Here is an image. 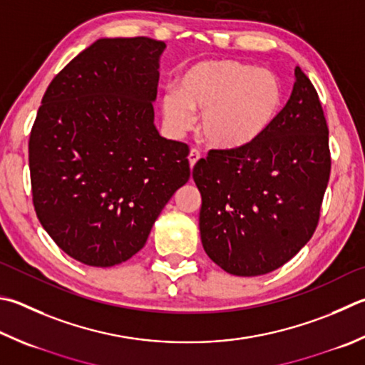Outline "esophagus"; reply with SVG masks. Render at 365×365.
Here are the masks:
<instances>
[{"label": "esophagus", "instance_id": "esophagus-1", "mask_svg": "<svg viewBox=\"0 0 365 365\" xmlns=\"http://www.w3.org/2000/svg\"><path fill=\"white\" fill-rule=\"evenodd\" d=\"M201 160V153L200 151H197L196 148H193L190 151V155H188V163H190V168L193 169L195 168V164Z\"/></svg>", "mask_w": 365, "mask_h": 365}]
</instances>
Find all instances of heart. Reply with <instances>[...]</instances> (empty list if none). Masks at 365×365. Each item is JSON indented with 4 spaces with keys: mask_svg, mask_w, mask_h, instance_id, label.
Listing matches in <instances>:
<instances>
[{
    "mask_svg": "<svg viewBox=\"0 0 365 365\" xmlns=\"http://www.w3.org/2000/svg\"><path fill=\"white\" fill-rule=\"evenodd\" d=\"M284 107L286 84L276 71L231 58L193 63L178 78L175 92L161 101L170 134L182 135L191 128V111L201 115L202 140L228 153L262 140Z\"/></svg>",
    "mask_w": 365,
    "mask_h": 365,
    "instance_id": "obj_1",
    "label": "heart"
}]
</instances>
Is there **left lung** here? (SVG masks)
Returning a JSON list of instances; mask_svg holds the SVG:
<instances>
[{
    "instance_id": "1",
    "label": "left lung",
    "mask_w": 365,
    "mask_h": 365,
    "mask_svg": "<svg viewBox=\"0 0 365 365\" xmlns=\"http://www.w3.org/2000/svg\"><path fill=\"white\" fill-rule=\"evenodd\" d=\"M329 177L326 116L297 67L292 96L262 140L233 153L210 150L195 164L205 254L236 276L282 267L313 236Z\"/></svg>"
}]
</instances>
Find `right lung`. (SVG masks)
<instances>
[{"mask_svg":"<svg viewBox=\"0 0 365 365\" xmlns=\"http://www.w3.org/2000/svg\"><path fill=\"white\" fill-rule=\"evenodd\" d=\"M156 39L102 38L46 89L30 132L33 205L65 254L89 267L135 255L190 178L187 143L155 125Z\"/></svg>","mask_w":365,"mask_h":365,"instance_id":"1","label":"right lung"}]
</instances>
